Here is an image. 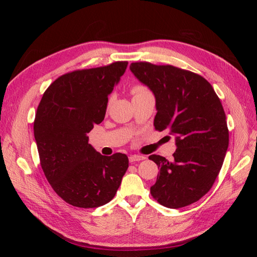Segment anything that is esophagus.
<instances>
[{
	"label": "esophagus",
	"instance_id": "esophagus-1",
	"mask_svg": "<svg viewBox=\"0 0 257 257\" xmlns=\"http://www.w3.org/2000/svg\"><path fill=\"white\" fill-rule=\"evenodd\" d=\"M128 160H130L131 163H134V162H139V161L146 160V157H144V155H139V154H134V155H131Z\"/></svg>",
	"mask_w": 257,
	"mask_h": 257
}]
</instances>
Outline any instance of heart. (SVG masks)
Here are the masks:
<instances>
[{"mask_svg":"<svg viewBox=\"0 0 257 257\" xmlns=\"http://www.w3.org/2000/svg\"><path fill=\"white\" fill-rule=\"evenodd\" d=\"M146 91H148V89L142 84H135L132 87V93H133L134 96L137 94H141V93H144ZM109 104H110V100H109V103H108V106H109Z\"/></svg>","mask_w":257,"mask_h":257,"instance_id":"obj_1","label":"heart"}]
</instances>
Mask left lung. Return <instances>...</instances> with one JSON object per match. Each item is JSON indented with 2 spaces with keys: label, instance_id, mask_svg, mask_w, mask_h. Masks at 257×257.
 <instances>
[{
  "label": "left lung",
  "instance_id": "8db88e82",
  "mask_svg": "<svg viewBox=\"0 0 257 257\" xmlns=\"http://www.w3.org/2000/svg\"><path fill=\"white\" fill-rule=\"evenodd\" d=\"M131 71L157 100L154 128L176 136L172 161L152 154L160 167L152 197L162 206H189L210 191L228 148L226 115L219 96L204 77L173 65L132 63Z\"/></svg>",
  "mask_w": 257,
  "mask_h": 257
}]
</instances>
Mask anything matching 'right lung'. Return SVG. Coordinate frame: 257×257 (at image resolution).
<instances>
[{"mask_svg":"<svg viewBox=\"0 0 257 257\" xmlns=\"http://www.w3.org/2000/svg\"><path fill=\"white\" fill-rule=\"evenodd\" d=\"M126 67L127 61H116L66 73L49 85L37 107L34 137L43 172L53 191L74 207L109 203L128 167L125 154L104 157L88 143Z\"/></svg>","mask_w":257,"mask_h":257,"instance_id":"1","label":"right lung"}]
</instances>
